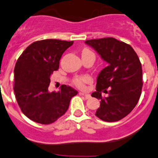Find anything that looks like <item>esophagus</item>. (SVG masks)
<instances>
[{
  "label": "esophagus",
  "mask_w": 158,
  "mask_h": 158,
  "mask_svg": "<svg viewBox=\"0 0 158 158\" xmlns=\"http://www.w3.org/2000/svg\"><path fill=\"white\" fill-rule=\"evenodd\" d=\"M79 95L81 96H84L85 97V98L86 99H89V98H90V94H85V93H82V92H79Z\"/></svg>",
  "instance_id": "1"
}]
</instances>
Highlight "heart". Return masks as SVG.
<instances>
[{
    "mask_svg": "<svg viewBox=\"0 0 158 158\" xmlns=\"http://www.w3.org/2000/svg\"><path fill=\"white\" fill-rule=\"evenodd\" d=\"M93 54L88 49H84L82 51V54ZM91 81L90 77L87 76H78V77H76L74 79V83L76 86H77L78 87L82 88L84 86V84L88 83Z\"/></svg>",
    "mask_w": 158,
    "mask_h": 158,
    "instance_id": "b5f03b06",
    "label": "heart"
}]
</instances>
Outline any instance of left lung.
<instances>
[{"label":"left lung","mask_w":158,"mask_h":158,"mask_svg":"<svg viewBox=\"0 0 158 158\" xmlns=\"http://www.w3.org/2000/svg\"><path fill=\"white\" fill-rule=\"evenodd\" d=\"M108 64L97 79V91L91 96L101 100L95 115L104 122H117L133 110L142 91V65L133 48L112 37L85 41ZM109 94L102 98L101 92Z\"/></svg>","instance_id":"obj_1"}]
</instances>
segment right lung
<instances>
[{
    "mask_svg": "<svg viewBox=\"0 0 158 158\" xmlns=\"http://www.w3.org/2000/svg\"><path fill=\"white\" fill-rule=\"evenodd\" d=\"M73 41L44 40L28 47L14 69V92L23 114L37 123H53L67 111L78 91L62 85L58 92L48 91L51 75L59 68L63 53Z\"/></svg>",
    "mask_w": 158,
    "mask_h": 158,
    "instance_id": "obj_1",
    "label": "right lung"
}]
</instances>
